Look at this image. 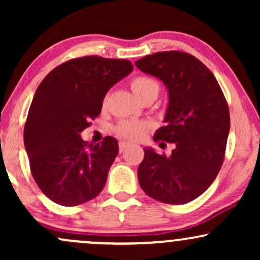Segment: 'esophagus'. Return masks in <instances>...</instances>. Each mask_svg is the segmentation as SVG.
<instances>
[{
	"instance_id": "34e87169",
	"label": "esophagus",
	"mask_w": 260,
	"mask_h": 260,
	"mask_svg": "<svg viewBox=\"0 0 260 260\" xmlns=\"http://www.w3.org/2000/svg\"><path fill=\"white\" fill-rule=\"evenodd\" d=\"M128 147H129V144H128V143H126V142H120V144H118V149H120L121 153H122V151L126 150Z\"/></svg>"
}]
</instances>
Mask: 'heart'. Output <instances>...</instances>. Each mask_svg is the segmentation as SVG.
I'll list each match as a JSON object with an SVG mask.
<instances>
[{
    "mask_svg": "<svg viewBox=\"0 0 260 260\" xmlns=\"http://www.w3.org/2000/svg\"><path fill=\"white\" fill-rule=\"evenodd\" d=\"M131 88L138 99H144L147 96H157L160 90V84L156 79L149 76H138L131 80ZM151 128V124L147 121L139 120H123L118 122L115 127V133L120 138L136 140L139 139L145 132Z\"/></svg>",
    "mask_w": 260,
    "mask_h": 260,
    "instance_id": "b5f03b06",
    "label": "heart"
}]
</instances>
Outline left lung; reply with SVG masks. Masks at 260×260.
<instances>
[{
    "instance_id": "left-lung-1",
    "label": "left lung",
    "mask_w": 260,
    "mask_h": 260,
    "mask_svg": "<svg viewBox=\"0 0 260 260\" xmlns=\"http://www.w3.org/2000/svg\"><path fill=\"white\" fill-rule=\"evenodd\" d=\"M136 66L168 88L166 126L154 140L175 144L170 156L144 149L139 184L155 201L186 204L203 194L221 169L230 132L228 101L210 70L187 52H156Z\"/></svg>"
}]
</instances>
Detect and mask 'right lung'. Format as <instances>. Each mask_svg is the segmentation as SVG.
Returning a JSON list of instances; mask_svg holds the SVG:
<instances>
[{"instance_id":"1","label":"right lung","mask_w":260,"mask_h":260,"mask_svg":"<svg viewBox=\"0 0 260 260\" xmlns=\"http://www.w3.org/2000/svg\"><path fill=\"white\" fill-rule=\"evenodd\" d=\"M128 59L84 56L57 66L38 86L24 126L30 171L41 192L63 207L95 198L118 154L107 136L89 144L80 132L100 115L113 84L132 72Z\"/></svg>"}]
</instances>
